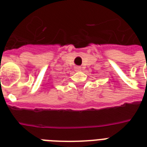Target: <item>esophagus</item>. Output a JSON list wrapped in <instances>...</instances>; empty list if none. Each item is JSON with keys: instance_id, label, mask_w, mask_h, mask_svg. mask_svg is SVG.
<instances>
[{"instance_id": "34e87169", "label": "esophagus", "mask_w": 147, "mask_h": 147, "mask_svg": "<svg viewBox=\"0 0 147 147\" xmlns=\"http://www.w3.org/2000/svg\"><path fill=\"white\" fill-rule=\"evenodd\" d=\"M76 71H82V68H81V67H79V66H78V67H76Z\"/></svg>"}]
</instances>
